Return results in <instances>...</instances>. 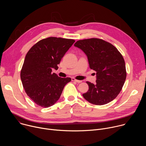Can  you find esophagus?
I'll return each mask as SVG.
<instances>
[{"label":"esophagus","mask_w":146,"mask_h":146,"mask_svg":"<svg viewBox=\"0 0 146 146\" xmlns=\"http://www.w3.org/2000/svg\"><path fill=\"white\" fill-rule=\"evenodd\" d=\"M72 81H74V82H77V83H80V82H82V81H81V80H76V79H75V78H72Z\"/></svg>","instance_id":"34e87169"}]
</instances>
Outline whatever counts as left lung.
I'll list each match as a JSON object with an SVG mask.
<instances>
[{"label":"left lung","instance_id":"left-lung-1","mask_svg":"<svg viewBox=\"0 0 146 146\" xmlns=\"http://www.w3.org/2000/svg\"><path fill=\"white\" fill-rule=\"evenodd\" d=\"M87 55L90 68L96 72V83L87 81L89 90L82 96L90 103L103 105L119 94L126 80L123 56L111 44L92 38L78 40L74 44Z\"/></svg>","mask_w":146,"mask_h":146}]
</instances>
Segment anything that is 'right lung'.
<instances>
[{
	"mask_svg": "<svg viewBox=\"0 0 146 146\" xmlns=\"http://www.w3.org/2000/svg\"><path fill=\"white\" fill-rule=\"evenodd\" d=\"M74 42L73 39L50 37L38 41L27 54L21 79L27 94L37 105H54L71 81L52 73V69H58L61 59Z\"/></svg>",
	"mask_w": 146,
	"mask_h": 146,
	"instance_id": "right-lung-1",
	"label": "right lung"
}]
</instances>
